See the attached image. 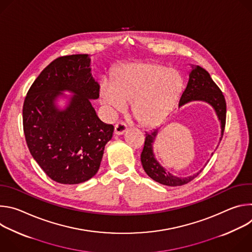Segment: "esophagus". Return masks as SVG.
Returning a JSON list of instances; mask_svg holds the SVG:
<instances>
[{"mask_svg": "<svg viewBox=\"0 0 252 252\" xmlns=\"http://www.w3.org/2000/svg\"><path fill=\"white\" fill-rule=\"evenodd\" d=\"M126 125L123 122H120L115 126L114 133H115V135H122L126 132Z\"/></svg>", "mask_w": 252, "mask_h": 252, "instance_id": "obj_1", "label": "esophagus"}]
</instances>
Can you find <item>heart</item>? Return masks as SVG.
Wrapping results in <instances>:
<instances>
[{"instance_id": "obj_1", "label": "heart", "mask_w": 252, "mask_h": 252, "mask_svg": "<svg viewBox=\"0 0 252 252\" xmlns=\"http://www.w3.org/2000/svg\"><path fill=\"white\" fill-rule=\"evenodd\" d=\"M183 90L184 79L176 69L154 62L128 63L117 68L113 83L100 84L99 97L111 114L131 102L134 120L155 127L171 112Z\"/></svg>"}]
</instances>
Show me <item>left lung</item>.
Listing matches in <instances>:
<instances>
[{
    "label": "left lung",
    "mask_w": 252,
    "mask_h": 252,
    "mask_svg": "<svg viewBox=\"0 0 252 252\" xmlns=\"http://www.w3.org/2000/svg\"><path fill=\"white\" fill-rule=\"evenodd\" d=\"M192 101L206 102L212 107L220 124L221 136L220 137V140H221L224 131L226 118V103L224 96L220 88L217 86V84L212 81L210 75L207 71L201 66L195 64L191 65V69L189 73V81L187 84V88L185 89L181 96V99H179L178 107ZM159 128L160 127H158L146 133L145 147H143L142 153L140 155L142 167L151 178L163 186L181 187L187 185L188 183L191 182L193 178H195L203 168H201L196 173H193L192 175L185 177L173 175L169 171H167L158 161L154 152V145L158 134ZM213 153L211 154V157Z\"/></svg>",
    "instance_id": "left-lung-1"
}]
</instances>
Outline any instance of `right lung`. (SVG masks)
<instances>
[{"instance_id": "obj_1", "label": "right lung", "mask_w": 252, "mask_h": 252, "mask_svg": "<svg viewBox=\"0 0 252 252\" xmlns=\"http://www.w3.org/2000/svg\"><path fill=\"white\" fill-rule=\"evenodd\" d=\"M98 90L91 56L70 55L45 67L27 94L23 125L28 148L59 184L85 183L99 168L114 126L102 123L92 105Z\"/></svg>"}]
</instances>
